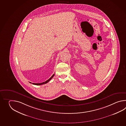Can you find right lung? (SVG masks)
Masks as SVG:
<instances>
[{"label": "right lung", "instance_id": "1", "mask_svg": "<svg viewBox=\"0 0 126 126\" xmlns=\"http://www.w3.org/2000/svg\"><path fill=\"white\" fill-rule=\"evenodd\" d=\"M54 74H53V75L52 76V77H51V78H50L49 79H48V80H46V81H45V82H43L42 83H32V84H34V85H43V84H46V83H48V81H49V80H51V79L52 78H53V77H54ZM30 83H31V82H30Z\"/></svg>", "mask_w": 126, "mask_h": 126}]
</instances>
